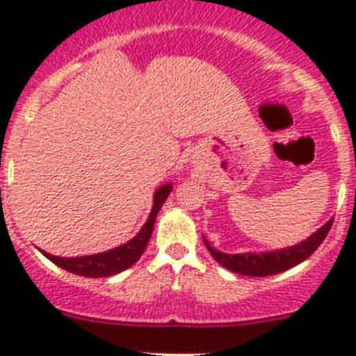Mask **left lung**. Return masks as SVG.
Listing matches in <instances>:
<instances>
[{
  "instance_id": "left-lung-1",
  "label": "left lung",
  "mask_w": 356,
  "mask_h": 356,
  "mask_svg": "<svg viewBox=\"0 0 356 356\" xmlns=\"http://www.w3.org/2000/svg\"><path fill=\"white\" fill-rule=\"evenodd\" d=\"M332 227V220L324 225L323 228L316 232V234L310 235L309 238L304 242H300L298 245L288 247V249L275 250V252L268 254H225L220 252V250L213 249L208 244V241L204 238V244H207L209 254L213 256V259L216 263L222 264L223 268L230 269V271L238 273V275L244 276H271L278 275V273L286 271V269L297 266V264L304 263L307 257L312 256L316 252V249L323 244L324 238L327 237L329 230Z\"/></svg>"
}]
</instances>
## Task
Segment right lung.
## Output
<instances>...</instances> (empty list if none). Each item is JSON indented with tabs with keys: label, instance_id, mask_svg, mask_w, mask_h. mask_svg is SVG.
I'll use <instances>...</instances> for the list:
<instances>
[{
	"label": "right lung",
	"instance_id": "obj_1",
	"mask_svg": "<svg viewBox=\"0 0 356 356\" xmlns=\"http://www.w3.org/2000/svg\"><path fill=\"white\" fill-rule=\"evenodd\" d=\"M172 184L162 186L155 193L153 197V208L149 211V216L145 223L143 228L136 234V237L131 238L124 245H119L115 249L107 250V252L92 254V256H80V257H59L52 256L49 252H44L47 259H51L56 266L66 269V271L74 273V275L87 276V278H104V276L118 275V273L124 271L133 266L141 254L147 249L149 237H152L153 225H155L156 215H159L160 208L165 203L167 196L170 194Z\"/></svg>",
	"mask_w": 356,
	"mask_h": 356
}]
</instances>
